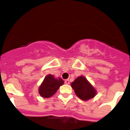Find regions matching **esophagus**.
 <instances>
[{
	"mask_svg": "<svg viewBox=\"0 0 130 130\" xmlns=\"http://www.w3.org/2000/svg\"><path fill=\"white\" fill-rule=\"evenodd\" d=\"M65 84H70V81H69V79L65 80Z\"/></svg>",
	"mask_w": 130,
	"mask_h": 130,
	"instance_id": "obj_1",
	"label": "esophagus"
}]
</instances>
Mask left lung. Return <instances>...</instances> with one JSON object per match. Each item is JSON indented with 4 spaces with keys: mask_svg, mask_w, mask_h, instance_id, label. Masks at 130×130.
Instances as JSON below:
<instances>
[{
    "mask_svg": "<svg viewBox=\"0 0 130 130\" xmlns=\"http://www.w3.org/2000/svg\"><path fill=\"white\" fill-rule=\"evenodd\" d=\"M71 86L76 95L83 101H87L94 98L96 94V90L84 76L77 77Z\"/></svg>",
    "mask_w": 130,
    "mask_h": 130,
    "instance_id": "1",
    "label": "left lung"
}]
</instances>
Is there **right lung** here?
<instances>
[{
	"instance_id": "obj_1",
	"label": "right lung",
	"mask_w": 130,
	"mask_h": 130,
	"mask_svg": "<svg viewBox=\"0 0 130 130\" xmlns=\"http://www.w3.org/2000/svg\"><path fill=\"white\" fill-rule=\"evenodd\" d=\"M63 83L64 81L60 77L55 78L53 75H48L39 87V94L44 98H50L55 94L59 87Z\"/></svg>"
}]
</instances>
